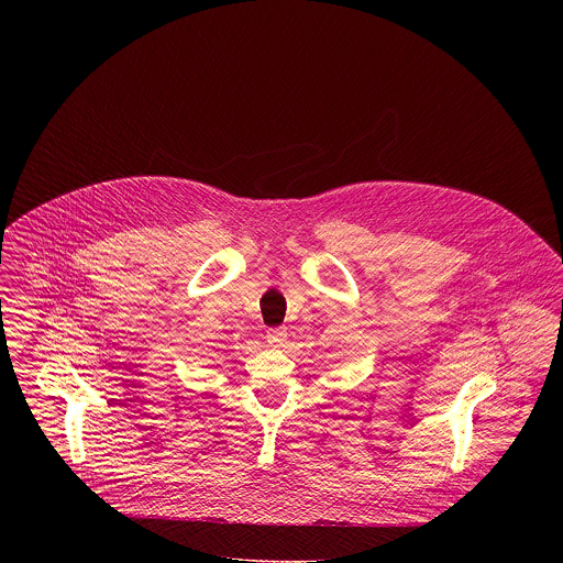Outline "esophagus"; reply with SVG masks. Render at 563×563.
<instances>
[{"instance_id": "esophagus-1", "label": "esophagus", "mask_w": 563, "mask_h": 563, "mask_svg": "<svg viewBox=\"0 0 563 563\" xmlns=\"http://www.w3.org/2000/svg\"><path fill=\"white\" fill-rule=\"evenodd\" d=\"M287 340V329L285 327H276V329H269L268 331V344L272 349H280Z\"/></svg>"}]
</instances>
